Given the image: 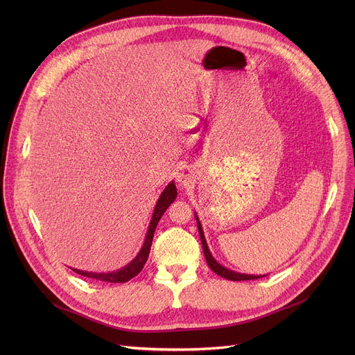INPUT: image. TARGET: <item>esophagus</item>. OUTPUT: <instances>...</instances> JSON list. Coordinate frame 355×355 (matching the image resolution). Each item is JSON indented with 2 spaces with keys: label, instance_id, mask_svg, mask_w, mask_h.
I'll return each instance as SVG.
<instances>
[{
  "label": "esophagus",
  "instance_id": "34e87169",
  "mask_svg": "<svg viewBox=\"0 0 355 355\" xmlns=\"http://www.w3.org/2000/svg\"><path fill=\"white\" fill-rule=\"evenodd\" d=\"M191 181H193V175L189 170H184L178 174V182L184 185V187H189V184H191Z\"/></svg>",
  "mask_w": 355,
  "mask_h": 355
}]
</instances>
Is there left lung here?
I'll list each match as a JSON object with an SVG mask.
<instances>
[{
    "instance_id": "obj_1",
    "label": "left lung",
    "mask_w": 355,
    "mask_h": 355,
    "mask_svg": "<svg viewBox=\"0 0 355 355\" xmlns=\"http://www.w3.org/2000/svg\"><path fill=\"white\" fill-rule=\"evenodd\" d=\"M197 217V216H196ZM197 227H198V233H200V239H201V245H202V252H204V256H206V260H207V265L210 266V269L217 273L218 276L221 277H226L229 279V281H252V279H259V277H263V276H253V275H243V273H237V272H233V270H229L226 268H223L220 263H217L214 257L211 256L210 250H209V246L206 243V239H204V233H202V229H201V225L200 221L197 218Z\"/></svg>"
}]
</instances>
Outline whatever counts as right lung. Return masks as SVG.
Masks as SVG:
<instances>
[{"instance_id": "add662e5", "label": "right lung", "mask_w": 355, "mask_h": 355, "mask_svg": "<svg viewBox=\"0 0 355 355\" xmlns=\"http://www.w3.org/2000/svg\"><path fill=\"white\" fill-rule=\"evenodd\" d=\"M175 197H177V190H175L174 182L168 184L166 189L162 191V194H161V197L157 202V207H155L154 214H153V220H151V223H149V229H148V233H146L145 243H144L139 254L128 266H125L123 269H121L118 272H112V273H92V272H83V270H78V269H73V272H76L82 276L90 277V279H96V281L109 282V284H123V282H128L129 279H132L134 276H137L142 270L144 265L146 263V260H148L149 250H151L153 239H154V233H155L158 221L162 217V214L165 213V210L170 207V204L175 200Z\"/></svg>"}]
</instances>
